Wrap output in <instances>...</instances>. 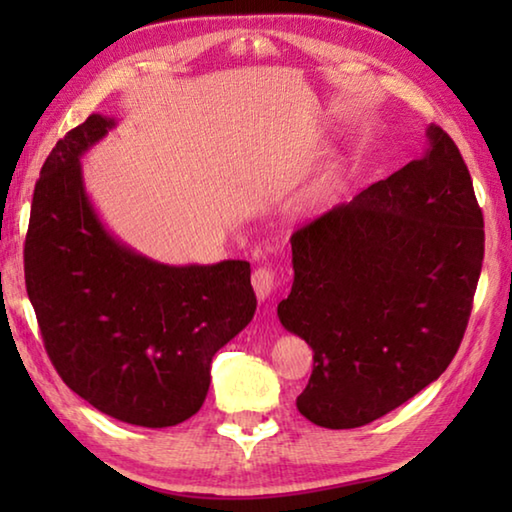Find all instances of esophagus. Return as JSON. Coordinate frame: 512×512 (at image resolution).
<instances>
[{"label": "esophagus", "instance_id": "esophagus-1", "mask_svg": "<svg viewBox=\"0 0 512 512\" xmlns=\"http://www.w3.org/2000/svg\"><path fill=\"white\" fill-rule=\"evenodd\" d=\"M253 289H255L259 300H266L268 296H271L273 289H275V273H273V268H268V266L255 268V273H253Z\"/></svg>", "mask_w": 512, "mask_h": 512}]
</instances>
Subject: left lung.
Returning a JSON list of instances; mask_svg holds the SVG:
<instances>
[{"mask_svg":"<svg viewBox=\"0 0 512 512\" xmlns=\"http://www.w3.org/2000/svg\"><path fill=\"white\" fill-rule=\"evenodd\" d=\"M427 151L293 232L277 318L314 350L298 411L354 429L402 406L452 363L483 264V214L443 128Z\"/></svg>","mask_w":512,"mask_h":512,"instance_id":"8db88e82","label":"left lung"}]
</instances>
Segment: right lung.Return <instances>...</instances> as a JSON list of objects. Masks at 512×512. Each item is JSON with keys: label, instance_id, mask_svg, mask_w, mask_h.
I'll use <instances>...</instances> for the list:
<instances>
[{"label": "right lung", "instance_id": "right-lung-1", "mask_svg": "<svg viewBox=\"0 0 512 512\" xmlns=\"http://www.w3.org/2000/svg\"><path fill=\"white\" fill-rule=\"evenodd\" d=\"M115 126L90 115L42 164L24 277L65 384L110 418L162 429L201 409L212 357L253 320L257 298L248 262L162 264L103 225L81 158Z\"/></svg>", "mask_w": 512, "mask_h": 512}]
</instances>
